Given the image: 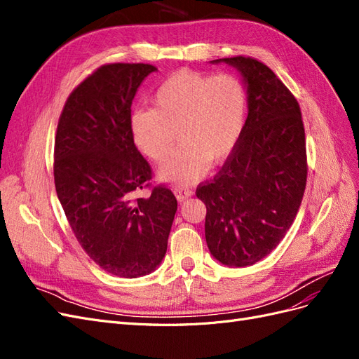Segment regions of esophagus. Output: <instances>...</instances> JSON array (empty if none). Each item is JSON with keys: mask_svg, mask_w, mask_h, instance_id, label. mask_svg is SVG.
Here are the masks:
<instances>
[{"mask_svg": "<svg viewBox=\"0 0 359 359\" xmlns=\"http://www.w3.org/2000/svg\"><path fill=\"white\" fill-rule=\"evenodd\" d=\"M173 191H175V196H177L178 201L187 199L193 194V190L189 189V187H175V190H173Z\"/></svg>", "mask_w": 359, "mask_h": 359, "instance_id": "34e87169", "label": "esophagus"}]
</instances>
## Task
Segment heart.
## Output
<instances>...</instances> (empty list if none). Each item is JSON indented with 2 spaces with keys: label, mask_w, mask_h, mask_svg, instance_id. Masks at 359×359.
<instances>
[{
  "label": "heart",
  "mask_w": 359,
  "mask_h": 359,
  "mask_svg": "<svg viewBox=\"0 0 359 359\" xmlns=\"http://www.w3.org/2000/svg\"><path fill=\"white\" fill-rule=\"evenodd\" d=\"M153 102L154 109L132 114L130 127L135 145L154 161L169 157L180 132L181 149L160 169L165 181L201 180L208 161H224L243 135L248 97L235 74L182 69L158 86Z\"/></svg>",
  "instance_id": "obj_1"
}]
</instances>
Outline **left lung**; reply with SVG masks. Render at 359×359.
Segmentation results:
<instances>
[{"mask_svg": "<svg viewBox=\"0 0 359 359\" xmlns=\"http://www.w3.org/2000/svg\"><path fill=\"white\" fill-rule=\"evenodd\" d=\"M215 61L244 76L248 115L233 153L196 196L206 206L211 255L247 266L273 252L295 220L307 184L306 133L297 99L266 64L244 55Z\"/></svg>", "mask_w": 359, "mask_h": 359, "instance_id": "obj_1", "label": "left lung"}]
</instances>
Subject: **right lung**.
<instances>
[{
    "mask_svg": "<svg viewBox=\"0 0 359 359\" xmlns=\"http://www.w3.org/2000/svg\"><path fill=\"white\" fill-rule=\"evenodd\" d=\"M157 67L112 62L76 86L62 107L53 147L55 190L76 240L106 273L135 278L165 257L177 198L153 182L132 136V102ZM148 188L150 194L138 196Z\"/></svg>",
    "mask_w": 359,
    "mask_h": 359,
    "instance_id": "add662e5",
    "label": "right lung"
}]
</instances>
